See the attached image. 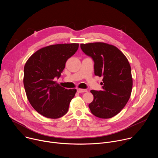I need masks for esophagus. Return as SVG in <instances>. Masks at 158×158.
I'll use <instances>...</instances> for the list:
<instances>
[{"mask_svg": "<svg viewBox=\"0 0 158 158\" xmlns=\"http://www.w3.org/2000/svg\"><path fill=\"white\" fill-rule=\"evenodd\" d=\"M77 91L79 93H85L87 92V89H80V88H77Z\"/></svg>", "mask_w": 158, "mask_h": 158, "instance_id": "1", "label": "esophagus"}]
</instances>
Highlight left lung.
Masks as SVG:
<instances>
[{
	"label": "left lung",
	"mask_w": 158,
	"mask_h": 158,
	"mask_svg": "<svg viewBox=\"0 0 158 158\" xmlns=\"http://www.w3.org/2000/svg\"><path fill=\"white\" fill-rule=\"evenodd\" d=\"M81 48L93 59L94 74L103 77L102 91H91L94 99L89 107L98 118L114 117L131 96L132 78L129 61L118 48L106 43L81 44Z\"/></svg>",
	"instance_id": "8db88e82"
}]
</instances>
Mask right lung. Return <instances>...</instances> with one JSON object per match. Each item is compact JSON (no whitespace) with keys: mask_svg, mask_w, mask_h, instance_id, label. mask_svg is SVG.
<instances>
[{"mask_svg":"<svg viewBox=\"0 0 158 158\" xmlns=\"http://www.w3.org/2000/svg\"><path fill=\"white\" fill-rule=\"evenodd\" d=\"M79 44H60L41 48L26 62L24 85L27 98L41 115L57 119L68 111L76 89H67L56 82L65 68L67 60L77 51Z\"/></svg>","mask_w":158,"mask_h":158,"instance_id":"1","label":"right lung"}]
</instances>
